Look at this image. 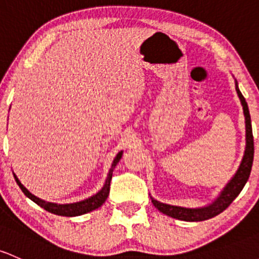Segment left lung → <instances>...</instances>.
Masks as SVG:
<instances>
[{
	"mask_svg": "<svg viewBox=\"0 0 259 259\" xmlns=\"http://www.w3.org/2000/svg\"><path fill=\"white\" fill-rule=\"evenodd\" d=\"M236 91L241 99L242 107H243L244 119H246V151H244V156L242 159L241 165H239L237 172L233 176L227 184V186L223 189V191L220 195V197L214 201L213 203L207 206V207L202 208H186V207H179V206H171L166 205V203L159 202V201L154 200L151 197V202L154 206L159 209L162 213L167 214V216L174 217V219L181 220V221H190V222H198L205 221V220L212 219V217L217 216L221 212L225 211L231 203L233 202L236 197L242 191L246 182L248 181L249 175H251L252 164H253V155H254V144H253V134H252V124H251V115H249L248 105H247L246 99L239 92L238 87L236 85Z\"/></svg>",
	"mask_w": 259,
	"mask_h": 259,
	"instance_id": "obj_1",
	"label": "left lung"
}]
</instances>
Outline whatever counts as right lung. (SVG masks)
<instances>
[{"label": "right lung", "mask_w": 259, "mask_h": 259, "mask_svg": "<svg viewBox=\"0 0 259 259\" xmlns=\"http://www.w3.org/2000/svg\"><path fill=\"white\" fill-rule=\"evenodd\" d=\"M121 155H122V151L119 152V154L116 155L115 159H114L113 165H111L110 171H109V175H108V178H107V181H105L104 187H103V189L100 190V191L98 192L97 195L92 196V197L87 198V200L80 201V202H75V203L58 205V203L47 202V201L40 200V198H38L34 195H32L31 192H29L28 190H27L26 187H24L23 185L21 184L20 180L17 179V176H16L15 174H13V176H15L16 182H17V185H18V186H20V189L22 190V192H23V194L26 195L27 197L31 198V200L33 201V202H36L38 206H40V207H42V208H45L46 211L51 212V213H54V214H59V216H67V217L80 216V214L88 213V212H91V211H93V209H95V208L100 207V206H102L103 203L105 202V200H107V198H108L109 191H110V181H111V176H113V171H114V168H115L116 164H118V162H119V160L121 159Z\"/></svg>", "instance_id": "1"}]
</instances>
